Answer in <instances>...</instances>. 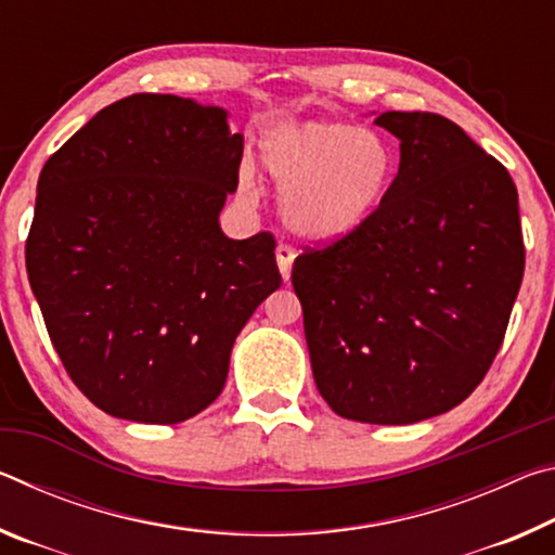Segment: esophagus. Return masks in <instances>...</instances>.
Masks as SVG:
<instances>
[{
    "label": "esophagus",
    "mask_w": 555,
    "mask_h": 555,
    "mask_svg": "<svg viewBox=\"0 0 555 555\" xmlns=\"http://www.w3.org/2000/svg\"><path fill=\"white\" fill-rule=\"evenodd\" d=\"M294 259H296V249L291 247V244L281 242L276 247V261H279V271H281V276H284V281L291 279V264H294Z\"/></svg>",
    "instance_id": "1"
}]
</instances>
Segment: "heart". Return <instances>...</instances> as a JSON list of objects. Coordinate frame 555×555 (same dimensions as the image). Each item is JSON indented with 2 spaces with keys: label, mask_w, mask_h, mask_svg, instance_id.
Here are the masks:
<instances>
[{
  "label": "heart",
  "mask_w": 555,
  "mask_h": 555,
  "mask_svg": "<svg viewBox=\"0 0 555 555\" xmlns=\"http://www.w3.org/2000/svg\"><path fill=\"white\" fill-rule=\"evenodd\" d=\"M261 162L284 191L281 205L291 228L311 240H337L379 208L397 158L377 129L298 121L271 131Z\"/></svg>",
  "instance_id": "obj_1"
}]
</instances>
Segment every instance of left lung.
<instances>
[{"instance_id":"obj_1","label":"left lung","mask_w":555,"mask_h":555,"mask_svg":"<svg viewBox=\"0 0 555 555\" xmlns=\"http://www.w3.org/2000/svg\"><path fill=\"white\" fill-rule=\"evenodd\" d=\"M399 173L372 218L308 244L291 284L321 397L362 424H416L463 403L500 352L524 276L519 195L455 121L384 112Z\"/></svg>"}]
</instances>
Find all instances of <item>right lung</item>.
Instances as JSON below:
<instances>
[{
    "label": "right lung",
    "mask_w": 555,
    "mask_h": 555,
    "mask_svg": "<svg viewBox=\"0 0 555 555\" xmlns=\"http://www.w3.org/2000/svg\"><path fill=\"white\" fill-rule=\"evenodd\" d=\"M224 117L137 92L41 168L26 274L65 372L109 416L171 426L208 409L281 286L274 234L234 242L218 224L244 146Z\"/></svg>",
    "instance_id": "right-lung-1"
}]
</instances>
